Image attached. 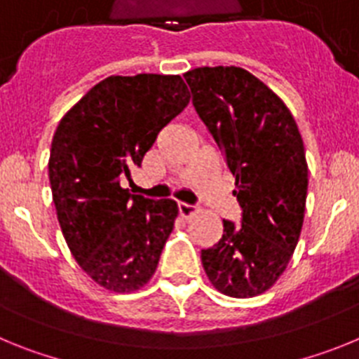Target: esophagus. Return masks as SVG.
I'll list each match as a JSON object with an SVG mask.
<instances>
[{
  "mask_svg": "<svg viewBox=\"0 0 359 359\" xmlns=\"http://www.w3.org/2000/svg\"><path fill=\"white\" fill-rule=\"evenodd\" d=\"M177 208H180V214L182 217H190V215H194L198 212V208L194 205H189V203H177Z\"/></svg>",
  "mask_w": 359,
  "mask_h": 359,
  "instance_id": "34e87169",
  "label": "esophagus"
}]
</instances>
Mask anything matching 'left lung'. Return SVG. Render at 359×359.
I'll use <instances>...</instances> for the list:
<instances>
[{
  "label": "left lung",
  "mask_w": 359,
  "mask_h": 359,
  "mask_svg": "<svg viewBox=\"0 0 359 359\" xmlns=\"http://www.w3.org/2000/svg\"><path fill=\"white\" fill-rule=\"evenodd\" d=\"M192 104L236 177L239 226L223 219V237L201 250L208 280L226 297L252 298L287 268L302 231L307 161L291 111L262 81L237 66L187 72Z\"/></svg>",
  "instance_id": "left-lung-1"
}]
</instances>
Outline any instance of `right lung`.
I'll use <instances>...</instances> for the list:
<instances>
[{"mask_svg": "<svg viewBox=\"0 0 359 359\" xmlns=\"http://www.w3.org/2000/svg\"><path fill=\"white\" fill-rule=\"evenodd\" d=\"M189 100L180 75H111L57 126L48 160L57 219L75 261L104 290L131 293L156 271L177 205L131 194L120 180Z\"/></svg>", "mask_w": 359, "mask_h": 359, "instance_id": "1", "label": "right lung"}]
</instances>
